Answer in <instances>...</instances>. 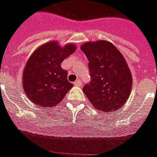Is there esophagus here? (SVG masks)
Wrapping results in <instances>:
<instances>
[{
    "mask_svg": "<svg viewBox=\"0 0 157 157\" xmlns=\"http://www.w3.org/2000/svg\"><path fill=\"white\" fill-rule=\"evenodd\" d=\"M81 83H82V82H81L80 80L78 79V80H76L75 82H74V84L75 85V86H80V85H81Z\"/></svg>",
    "mask_w": 157,
    "mask_h": 157,
    "instance_id": "obj_1",
    "label": "esophagus"
}]
</instances>
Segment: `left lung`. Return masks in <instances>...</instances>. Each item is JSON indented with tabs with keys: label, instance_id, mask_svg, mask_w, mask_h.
Instances as JSON below:
<instances>
[{
	"label": "left lung",
	"instance_id": "left-lung-1",
	"mask_svg": "<svg viewBox=\"0 0 157 157\" xmlns=\"http://www.w3.org/2000/svg\"><path fill=\"white\" fill-rule=\"evenodd\" d=\"M89 60L90 83L83 88L88 99L99 111L119 109L126 102L132 76L123 55L112 43L99 40L80 48Z\"/></svg>",
	"mask_w": 157,
	"mask_h": 157
}]
</instances>
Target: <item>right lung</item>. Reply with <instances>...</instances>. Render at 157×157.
I'll return each mask as SVG.
<instances>
[{"label": "right lung", "instance_id": "obj_1", "mask_svg": "<svg viewBox=\"0 0 157 157\" xmlns=\"http://www.w3.org/2000/svg\"><path fill=\"white\" fill-rule=\"evenodd\" d=\"M75 49L74 44L61 48L57 42H51L32 54L22 77L24 91L32 102L42 107H53L61 102L74 86L61 63Z\"/></svg>", "mask_w": 157, "mask_h": 157}]
</instances>
